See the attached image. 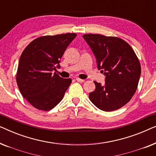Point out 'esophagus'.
Here are the masks:
<instances>
[{"instance_id":"34e87169","label":"esophagus","mask_w":156,"mask_h":156,"mask_svg":"<svg viewBox=\"0 0 156 156\" xmlns=\"http://www.w3.org/2000/svg\"><path fill=\"white\" fill-rule=\"evenodd\" d=\"M76 80L79 82H84V80H81V79H80V78H76Z\"/></svg>"}]
</instances>
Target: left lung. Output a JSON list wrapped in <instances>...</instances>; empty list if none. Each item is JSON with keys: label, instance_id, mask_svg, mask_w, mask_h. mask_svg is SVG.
<instances>
[{"label": "left lung", "instance_id": "left-lung-1", "mask_svg": "<svg viewBox=\"0 0 156 156\" xmlns=\"http://www.w3.org/2000/svg\"><path fill=\"white\" fill-rule=\"evenodd\" d=\"M97 59V67L105 76V83L94 82L90 101L104 112L119 109L135 94L140 76V65L131 46L122 39L99 34L82 36Z\"/></svg>", "mask_w": 156, "mask_h": 156}]
</instances>
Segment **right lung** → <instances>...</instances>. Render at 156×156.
Returning <instances> with one entry per match:
<instances>
[{"mask_svg":"<svg viewBox=\"0 0 156 156\" xmlns=\"http://www.w3.org/2000/svg\"><path fill=\"white\" fill-rule=\"evenodd\" d=\"M76 33L43 36L31 42L19 60L16 81L23 97L34 107L49 111L63 99L72 83L55 73Z\"/></svg>","mask_w":156,"mask_h":156,"instance_id":"add662e5","label":"right lung"}]
</instances>
